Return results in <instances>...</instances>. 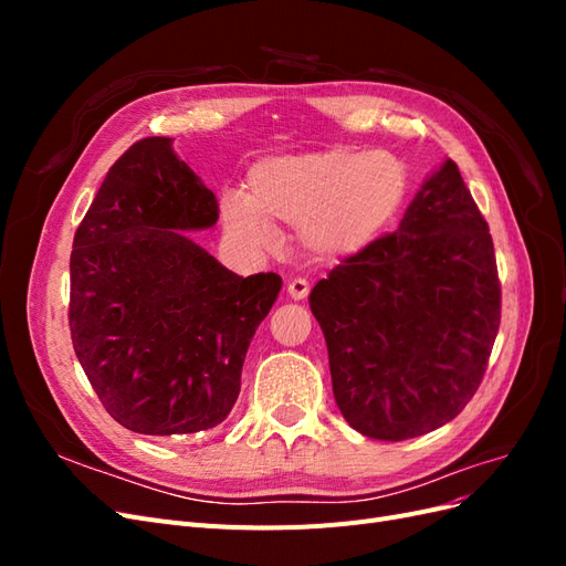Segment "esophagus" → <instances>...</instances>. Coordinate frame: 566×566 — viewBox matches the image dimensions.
I'll list each match as a JSON object with an SVG mask.
<instances>
[{"instance_id": "1", "label": "esophagus", "mask_w": 566, "mask_h": 566, "mask_svg": "<svg viewBox=\"0 0 566 566\" xmlns=\"http://www.w3.org/2000/svg\"><path fill=\"white\" fill-rule=\"evenodd\" d=\"M287 295L293 300H304L306 295H310V283H306L304 279H293L287 283Z\"/></svg>"}]
</instances>
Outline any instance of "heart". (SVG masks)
<instances>
[{
  "instance_id": "obj_1",
  "label": "heart",
  "mask_w": 566,
  "mask_h": 566,
  "mask_svg": "<svg viewBox=\"0 0 566 566\" xmlns=\"http://www.w3.org/2000/svg\"><path fill=\"white\" fill-rule=\"evenodd\" d=\"M408 169L387 150L331 148L279 156L250 169L245 196H227V231L252 250L279 241L273 221L297 227L316 262H345L364 252L401 210Z\"/></svg>"
}]
</instances>
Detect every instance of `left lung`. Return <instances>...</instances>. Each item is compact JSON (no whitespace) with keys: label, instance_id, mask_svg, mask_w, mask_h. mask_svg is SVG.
<instances>
[{"label":"left lung","instance_id":"1","mask_svg":"<svg viewBox=\"0 0 566 566\" xmlns=\"http://www.w3.org/2000/svg\"><path fill=\"white\" fill-rule=\"evenodd\" d=\"M339 413L370 439L403 441L453 420L484 378L501 325L486 219L443 160L399 229L335 266L310 295Z\"/></svg>","mask_w":566,"mask_h":566}]
</instances>
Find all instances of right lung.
<instances>
[{"label":"right lung","instance_id":"add662e5","mask_svg":"<svg viewBox=\"0 0 566 566\" xmlns=\"http://www.w3.org/2000/svg\"><path fill=\"white\" fill-rule=\"evenodd\" d=\"M217 198L167 136L136 142L75 231L71 335L101 403L150 437L224 420L250 339L281 293L279 273L238 276L200 248Z\"/></svg>","mask_w":566,"mask_h":566}]
</instances>
